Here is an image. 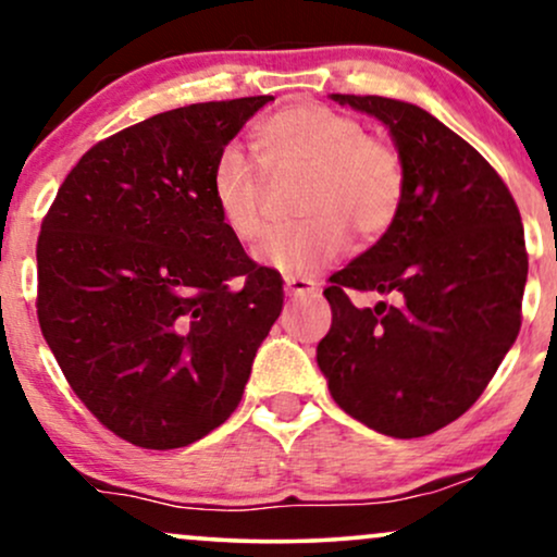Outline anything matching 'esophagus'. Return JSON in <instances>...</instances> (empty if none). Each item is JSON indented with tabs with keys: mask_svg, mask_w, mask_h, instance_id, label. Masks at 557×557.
I'll return each mask as SVG.
<instances>
[{
	"mask_svg": "<svg viewBox=\"0 0 557 557\" xmlns=\"http://www.w3.org/2000/svg\"><path fill=\"white\" fill-rule=\"evenodd\" d=\"M317 283L309 277H285V293L287 296H306V293H314Z\"/></svg>",
	"mask_w": 557,
	"mask_h": 557,
	"instance_id": "obj_1",
	"label": "esophagus"
}]
</instances>
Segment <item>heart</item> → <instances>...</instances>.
Segmentation results:
<instances>
[{
  "label": "heart",
  "mask_w": 557,
  "mask_h": 557,
  "mask_svg": "<svg viewBox=\"0 0 557 557\" xmlns=\"http://www.w3.org/2000/svg\"><path fill=\"white\" fill-rule=\"evenodd\" d=\"M251 159L238 146L216 154L209 172V198L220 225L243 246L264 238V172L304 170V225L280 230L259 259L283 274H314L348 248L350 233L376 240L398 220L406 196L403 157L387 140L367 136L350 114L319 101H290L253 131Z\"/></svg>",
  "instance_id": "obj_1"
}]
</instances>
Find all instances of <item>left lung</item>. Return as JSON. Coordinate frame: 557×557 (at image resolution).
<instances>
[{
    "label": "left lung",
    "instance_id": "obj_1",
    "mask_svg": "<svg viewBox=\"0 0 557 557\" xmlns=\"http://www.w3.org/2000/svg\"><path fill=\"white\" fill-rule=\"evenodd\" d=\"M393 133L406 168L398 220L324 290L317 361L345 413L387 437H424L474 406L521 330L529 253L519 207L471 144L417 104L332 94ZM350 289L393 295L356 310Z\"/></svg>",
    "mask_w": 557,
    "mask_h": 557
}]
</instances>
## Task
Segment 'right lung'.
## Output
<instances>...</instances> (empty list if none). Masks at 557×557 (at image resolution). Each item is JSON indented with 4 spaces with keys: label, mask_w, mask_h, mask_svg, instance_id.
Masks as SVG:
<instances>
[{
    "label": "right lung",
    "mask_w": 557,
    "mask_h": 557,
    "mask_svg": "<svg viewBox=\"0 0 557 557\" xmlns=\"http://www.w3.org/2000/svg\"><path fill=\"white\" fill-rule=\"evenodd\" d=\"M272 96L201 101L94 144L36 243V314L67 385L146 450L185 447L238 408L283 283L216 220L209 172Z\"/></svg>",
    "instance_id": "obj_1"
}]
</instances>
